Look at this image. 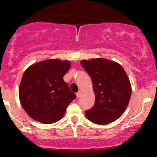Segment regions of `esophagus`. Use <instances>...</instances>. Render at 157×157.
<instances>
[{
    "label": "esophagus",
    "instance_id": "obj_1",
    "mask_svg": "<svg viewBox=\"0 0 157 157\" xmlns=\"http://www.w3.org/2000/svg\"><path fill=\"white\" fill-rule=\"evenodd\" d=\"M82 95V91H79L78 92H77V94H76L77 98H80Z\"/></svg>",
    "mask_w": 157,
    "mask_h": 157
}]
</instances>
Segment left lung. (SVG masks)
Masks as SVG:
<instances>
[{
    "label": "left lung",
    "instance_id": "obj_1",
    "mask_svg": "<svg viewBox=\"0 0 157 157\" xmlns=\"http://www.w3.org/2000/svg\"><path fill=\"white\" fill-rule=\"evenodd\" d=\"M92 80L95 101L85 116L96 124L105 125L117 120L126 110L131 96V85L119 63L104 58L80 62Z\"/></svg>",
    "mask_w": 157,
    "mask_h": 157
}]
</instances>
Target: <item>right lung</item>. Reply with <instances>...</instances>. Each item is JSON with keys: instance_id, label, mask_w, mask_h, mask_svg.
I'll return each instance as SVG.
<instances>
[{"instance_id": "add662e5", "label": "right lung", "mask_w": 157, "mask_h": 157, "mask_svg": "<svg viewBox=\"0 0 157 157\" xmlns=\"http://www.w3.org/2000/svg\"><path fill=\"white\" fill-rule=\"evenodd\" d=\"M71 67L69 60H43L29 66L23 75L19 98L32 119L50 124L63 118L75 94L63 80Z\"/></svg>"}]
</instances>
